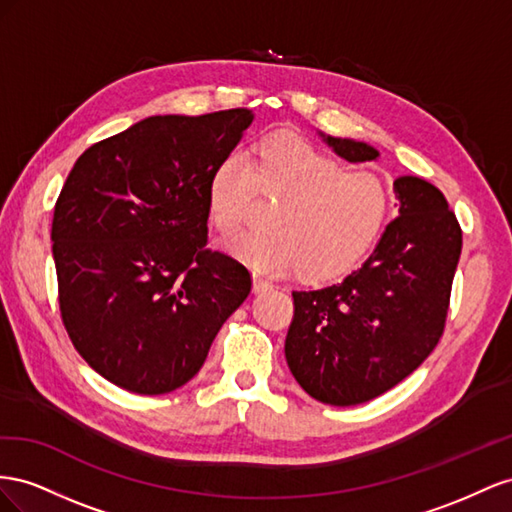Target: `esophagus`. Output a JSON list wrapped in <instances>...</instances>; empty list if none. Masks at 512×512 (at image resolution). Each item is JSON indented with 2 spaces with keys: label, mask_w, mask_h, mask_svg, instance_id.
<instances>
[{
  "label": "esophagus",
  "mask_w": 512,
  "mask_h": 512,
  "mask_svg": "<svg viewBox=\"0 0 512 512\" xmlns=\"http://www.w3.org/2000/svg\"><path fill=\"white\" fill-rule=\"evenodd\" d=\"M272 289V283L266 281L261 274H253V291L255 294H264V291Z\"/></svg>",
  "instance_id": "34e87169"
}]
</instances>
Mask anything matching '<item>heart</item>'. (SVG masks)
<instances>
[{
  "label": "heart",
  "mask_w": 512,
  "mask_h": 512,
  "mask_svg": "<svg viewBox=\"0 0 512 512\" xmlns=\"http://www.w3.org/2000/svg\"><path fill=\"white\" fill-rule=\"evenodd\" d=\"M255 191L279 197L270 231L244 233L225 248L266 274L302 270L324 281L352 270L369 251L388 214V188L375 173L343 169L298 137H272L248 158L233 150L208 180V214L223 233L240 227Z\"/></svg>",
  "instance_id": "1"
}]
</instances>
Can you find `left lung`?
<instances>
[{
  "label": "left lung",
  "mask_w": 512,
  "mask_h": 512,
  "mask_svg": "<svg viewBox=\"0 0 512 512\" xmlns=\"http://www.w3.org/2000/svg\"><path fill=\"white\" fill-rule=\"evenodd\" d=\"M347 163H375L373 145L317 130ZM397 218L341 283L294 291L285 339L291 375L328 405L367 403L414 373L444 332L461 255V227L427 180H392Z\"/></svg>",
  "instance_id": "1"
}]
</instances>
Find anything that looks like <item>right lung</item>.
<instances>
[{"label": "right lung", "instance_id": "obj_1", "mask_svg": "<svg viewBox=\"0 0 512 512\" xmlns=\"http://www.w3.org/2000/svg\"><path fill=\"white\" fill-rule=\"evenodd\" d=\"M251 109L152 115L85 150L53 214L68 337L90 367L137 394L199 373L251 274L206 251L208 180L253 124Z\"/></svg>", "mask_w": 512, "mask_h": 512}]
</instances>
